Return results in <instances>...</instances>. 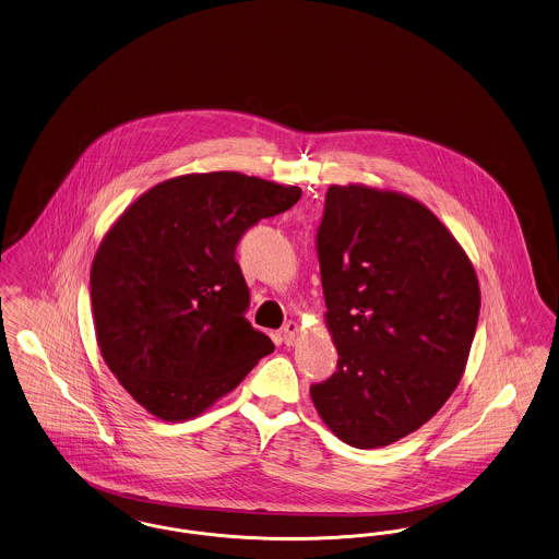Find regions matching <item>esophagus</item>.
I'll return each instance as SVG.
<instances>
[{
    "instance_id": "obj_1",
    "label": "esophagus",
    "mask_w": 559,
    "mask_h": 559,
    "mask_svg": "<svg viewBox=\"0 0 559 559\" xmlns=\"http://www.w3.org/2000/svg\"><path fill=\"white\" fill-rule=\"evenodd\" d=\"M282 334H284V344H286V346H296L298 338H300V330H298L296 321H288V323L284 325Z\"/></svg>"
}]
</instances>
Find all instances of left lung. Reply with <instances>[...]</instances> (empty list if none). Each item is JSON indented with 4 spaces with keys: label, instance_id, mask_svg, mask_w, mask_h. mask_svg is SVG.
Returning <instances> with one entry per match:
<instances>
[{
    "label": "left lung",
    "instance_id": "left-lung-1",
    "mask_svg": "<svg viewBox=\"0 0 559 559\" xmlns=\"http://www.w3.org/2000/svg\"><path fill=\"white\" fill-rule=\"evenodd\" d=\"M317 257L338 365L311 386L313 405L342 442L386 447L457 389L480 316L476 271L430 209L357 183L330 186Z\"/></svg>",
    "mask_w": 559,
    "mask_h": 559
}]
</instances>
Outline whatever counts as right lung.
I'll use <instances>...</instances> for the list:
<instances>
[{"label": "right lung", "instance_id": "1", "mask_svg": "<svg viewBox=\"0 0 559 559\" xmlns=\"http://www.w3.org/2000/svg\"><path fill=\"white\" fill-rule=\"evenodd\" d=\"M300 194L234 170L192 173L147 190L108 229L90 277L97 344L152 415H200L273 353L243 317L250 292L236 246Z\"/></svg>", "mask_w": 559, "mask_h": 559}]
</instances>
